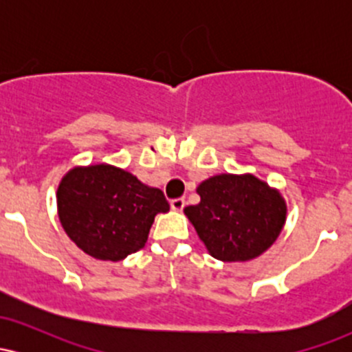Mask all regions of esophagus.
Returning a JSON list of instances; mask_svg holds the SVG:
<instances>
[{
  "label": "esophagus",
  "instance_id": "obj_1",
  "mask_svg": "<svg viewBox=\"0 0 352 352\" xmlns=\"http://www.w3.org/2000/svg\"><path fill=\"white\" fill-rule=\"evenodd\" d=\"M170 207L172 210H175V212H182L185 207V199H173L170 201Z\"/></svg>",
  "mask_w": 352,
  "mask_h": 352
}]
</instances>
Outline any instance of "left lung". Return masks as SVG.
Masks as SVG:
<instances>
[{
	"label": "left lung",
	"instance_id": "8db88e82",
	"mask_svg": "<svg viewBox=\"0 0 352 352\" xmlns=\"http://www.w3.org/2000/svg\"><path fill=\"white\" fill-rule=\"evenodd\" d=\"M197 193L200 204L185 207V215L217 260L248 261L260 256L285 225V200L253 175L210 177Z\"/></svg>",
	"mask_w": 352,
	"mask_h": 352
}]
</instances>
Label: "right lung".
Segmentation results:
<instances>
[{"label": "right lung", "mask_w": 352, "mask_h": 352, "mask_svg": "<svg viewBox=\"0 0 352 352\" xmlns=\"http://www.w3.org/2000/svg\"><path fill=\"white\" fill-rule=\"evenodd\" d=\"M168 208L162 190L106 164L72 168L58 188L64 232L98 260L119 261L144 248L153 218Z\"/></svg>", "instance_id": "obj_1"}]
</instances>
